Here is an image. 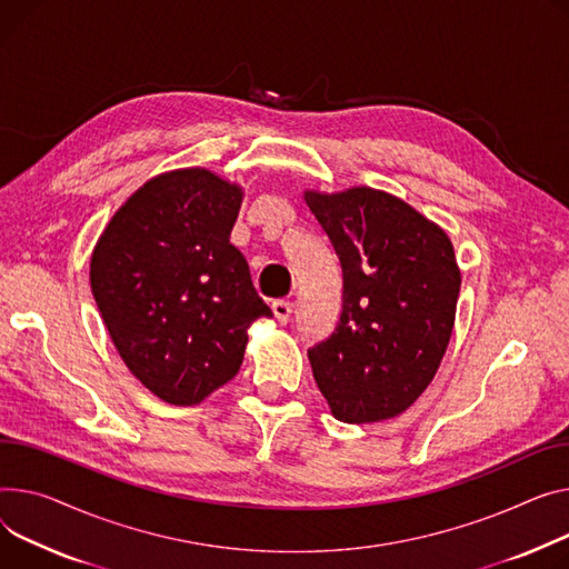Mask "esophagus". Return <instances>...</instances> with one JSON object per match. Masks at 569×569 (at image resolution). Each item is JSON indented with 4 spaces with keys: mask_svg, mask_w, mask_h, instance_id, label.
Segmentation results:
<instances>
[{
    "mask_svg": "<svg viewBox=\"0 0 569 569\" xmlns=\"http://www.w3.org/2000/svg\"><path fill=\"white\" fill-rule=\"evenodd\" d=\"M272 313H274V318H277L279 325H288V320H290V316H292V301H288V299L274 301V305H272Z\"/></svg>",
    "mask_w": 569,
    "mask_h": 569,
    "instance_id": "obj_1",
    "label": "esophagus"
}]
</instances>
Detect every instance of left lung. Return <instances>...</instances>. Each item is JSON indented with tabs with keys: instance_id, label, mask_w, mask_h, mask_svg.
Masks as SVG:
<instances>
[{
	"instance_id": "left-lung-1",
	"label": "left lung",
	"mask_w": 569,
	"mask_h": 569,
	"mask_svg": "<svg viewBox=\"0 0 569 569\" xmlns=\"http://www.w3.org/2000/svg\"><path fill=\"white\" fill-rule=\"evenodd\" d=\"M343 268V313L309 350L333 419L380 423L430 387L456 327L462 274L439 223L372 187L305 189Z\"/></svg>"
}]
</instances>
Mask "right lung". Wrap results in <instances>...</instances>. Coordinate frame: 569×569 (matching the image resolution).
<instances>
[{"instance_id": "right-lung-1", "label": "right lung", "mask_w": 569, "mask_h": 569, "mask_svg": "<svg viewBox=\"0 0 569 569\" xmlns=\"http://www.w3.org/2000/svg\"><path fill=\"white\" fill-rule=\"evenodd\" d=\"M244 189L187 167L146 180L98 238L89 279L111 343L160 400L203 402L238 375L272 311L231 244Z\"/></svg>"}]
</instances>
